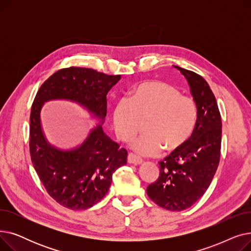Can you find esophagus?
Here are the masks:
<instances>
[{"mask_svg": "<svg viewBox=\"0 0 251 251\" xmlns=\"http://www.w3.org/2000/svg\"><path fill=\"white\" fill-rule=\"evenodd\" d=\"M127 161L129 164H133V165H140L143 161L141 157H139L138 155L132 153V152H129L128 153V157H127Z\"/></svg>", "mask_w": 251, "mask_h": 251, "instance_id": "34e87169", "label": "esophagus"}]
</instances>
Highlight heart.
Masks as SVG:
<instances>
[{
  "label": "heart",
  "mask_w": 251,
  "mask_h": 251,
  "mask_svg": "<svg viewBox=\"0 0 251 251\" xmlns=\"http://www.w3.org/2000/svg\"><path fill=\"white\" fill-rule=\"evenodd\" d=\"M196 119L195 101L162 81L140 83L130 98L119 99L113 111L115 132L123 141L133 138L146 122V133L131 143L141 155H155L163 148L167 151L182 148L193 133Z\"/></svg>",
  "instance_id": "obj_1"
}]
</instances>
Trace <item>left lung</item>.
I'll return each mask as SVG.
<instances>
[{"instance_id":"8db88e82","label":"left lung","mask_w":251,"mask_h":251,"mask_svg":"<svg viewBox=\"0 0 251 251\" xmlns=\"http://www.w3.org/2000/svg\"><path fill=\"white\" fill-rule=\"evenodd\" d=\"M190 86L197 119L193 133L182 148L160 164V176L150 184L147 193L163 208L180 212L194 204L212 183L220 163L222 119L216 98L204 79L174 66Z\"/></svg>"}]
</instances>
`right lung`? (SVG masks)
Listing matches in <instances>:
<instances>
[{
	"label": "right lung",
	"instance_id": "add662e5",
	"mask_svg": "<svg viewBox=\"0 0 251 251\" xmlns=\"http://www.w3.org/2000/svg\"><path fill=\"white\" fill-rule=\"evenodd\" d=\"M120 78L89 68L69 67L50 75L37 90L29 119L31 162L49 195L64 207L82 210L102 200L113 173L126 165L127 151L105 135L100 126L76 150L52 148L43 134L41 109L49 100H70L84 105L102 123L107 94Z\"/></svg>",
	"mask_w": 251,
	"mask_h": 251
}]
</instances>
